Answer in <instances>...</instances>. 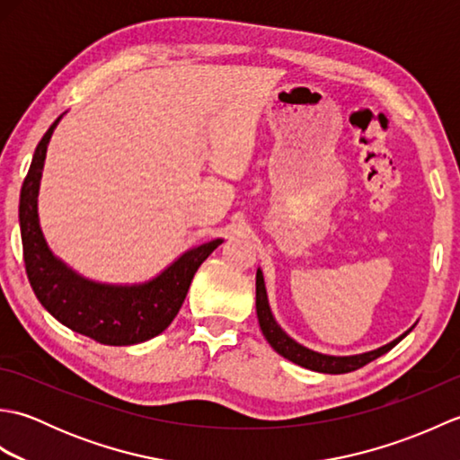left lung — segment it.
<instances>
[{"instance_id":"8db88e82","label":"left lung","mask_w":460,"mask_h":460,"mask_svg":"<svg viewBox=\"0 0 460 460\" xmlns=\"http://www.w3.org/2000/svg\"><path fill=\"white\" fill-rule=\"evenodd\" d=\"M257 316H259V324L262 330V336L267 338L272 349L280 354L282 358L290 359L292 364H298L306 369L312 371H320V374H348V371H354L364 367L369 361H374L376 358L387 354L395 344H399L411 328H409L405 334L395 338L389 344L381 346L377 349L366 351V354H358V356H326V354H318V351H312L305 346H300L298 341L292 340L285 330H282L275 316H272L270 306H269V298H267V288H265V279H262L261 269H257Z\"/></svg>"}]
</instances>
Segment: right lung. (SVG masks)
I'll use <instances>...</instances> for the list:
<instances>
[{
	"instance_id": "add662e5",
	"label": "right lung",
	"mask_w": 460,
	"mask_h": 460,
	"mask_svg": "<svg viewBox=\"0 0 460 460\" xmlns=\"http://www.w3.org/2000/svg\"><path fill=\"white\" fill-rule=\"evenodd\" d=\"M61 119L63 116H58L37 144L19 199V225L29 282L37 300L63 326L106 346L140 344L162 334L172 324L188 295L195 270L223 239L185 251L158 277L142 285H102L68 269L49 249L37 215V193L47 144Z\"/></svg>"
}]
</instances>
